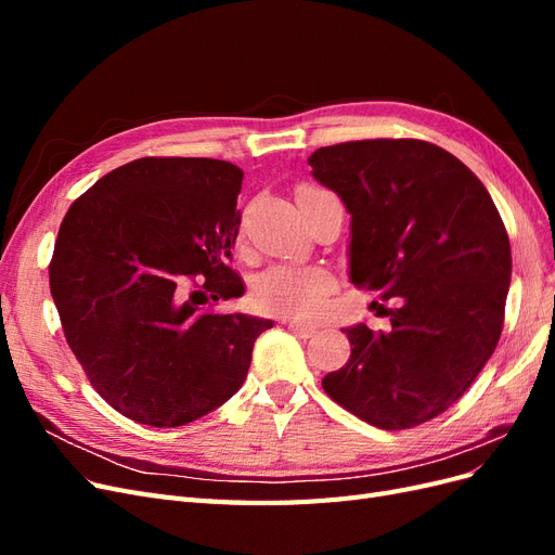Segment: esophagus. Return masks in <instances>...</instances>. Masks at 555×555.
<instances>
[{"label":"esophagus","instance_id":"esophagus-1","mask_svg":"<svg viewBox=\"0 0 555 555\" xmlns=\"http://www.w3.org/2000/svg\"><path fill=\"white\" fill-rule=\"evenodd\" d=\"M284 324H287L296 335H300V338H312V335L317 333V326L304 324V322H294V319H289V322H284Z\"/></svg>","mask_w":555,"mask_h":555}]
</instances>
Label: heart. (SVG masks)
Returning <instances> with one entry per match:
<instances>
[{
	"label": "heart",
	"instance_id": "obj_1",
	"mask_svg": "<svg viewBox=\"0 0 555 555\" xmlns=\"http://www.w3.org/2000/svg\"><path fill=\"white\" fill-rule=\"evenodd\" d=\"M308 192L314 190L300 188L298 196ZM333 287L335 280L324 266H273L257 278L251 300L263 312L312 319L324 312Z\"/></svg>",
	"mask_w": 555,
	"mask_h": 555
}]
</instances>
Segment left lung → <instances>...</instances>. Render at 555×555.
<instances>
[{
  "label": "left lung",
  "instance_id": "1",
  "mask_svg": "<svg viewBox=\"0 0 555 555\" xmlns=\"http://www.w3.org/2000/svg\"><path fill=\"white\" fill-rule=\"evenodd\" d=\"M308 162L351 215L349 280L400 298L389 328H345L351 354L324 391L382 430L426 424L469 389L500 340L507 229L481 180L428 141H349Z\"/></svg>",
  "mask_w": 555,
  "mask_h": 555
}]
</instances>
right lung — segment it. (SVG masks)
<instances>
[{
	"mask_svg": "<svg viewBox=\"0 0 555 555\" xmlns=\"http://www.w3.org/2000/svg\"><path fill=\"white\" fill-rule=\"evenodd\" d=\"M243 171L206 157H143L64 215L53 294L90 384L131 422L176 428L236 393L271 319L206 310L243 296L229 266Z\"/></svg>",
	"mask_w": 555,
	"mask_h": 555,
	"instance_id": "add662e5",
	"label": "right lung"
}]
</instances>
